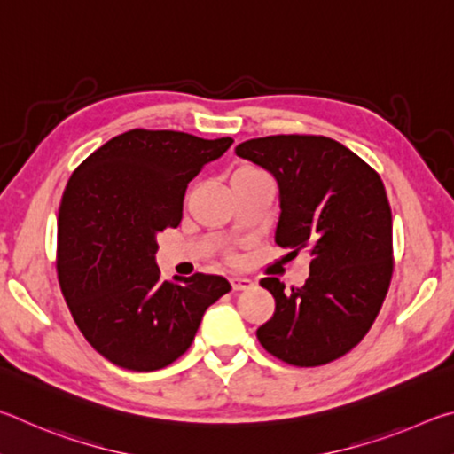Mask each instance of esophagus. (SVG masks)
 <instances>
[{
  "mask_svg": "<svg viewBox=\"0 0 454 454\" xmlns=\"http://www.w3.org/2000/svg\"><path fill=\"white\" fill-rule=\"evenodd\" d=\"M231 287L233 291H247L253 287V281L247 279V277H231Z\"/></svg>",
  "mask_w": 454,
  "mask_h": 454,
  "instance_id": "34e87169",
  "label": "esophagus"
}]
</instances>
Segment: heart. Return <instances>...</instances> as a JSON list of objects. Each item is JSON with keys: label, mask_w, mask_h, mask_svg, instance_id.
Masks as SVG:
<instances>
[{"label": "heart", "mask_w": 454, "mask_h": 454, "mask_svg": "<svg viewBox=\"0 0 454 454\" xmlns=\"http://www.w3.org/2000/svg\"><path fill=\"white\" fill-rule=\"evenodd\" d=\"M239 173H249V171H239Z\"/></svg>", "instance_id": "1"}]
</instances>
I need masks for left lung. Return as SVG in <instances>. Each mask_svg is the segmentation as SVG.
Returning <instances> with one entry per match:
<instances>
[{"instance_id": "left-lung-1", "label": "left lung", "mask_w": 454, "mask_h": 454, "mask_svg": "<svg viewBox=\"0 0 454 454\" xmlns=\"http://www.w3.org/2000/svg\"><path fill=\"white\" fill-rule=\"evenodd\" d=\"M279 185L275 243L307 249L311 273L287 291L261 279L275 313L257 329L267 353L295 367H319L351 351L377 319L393 275V217L379 173L323 135H269L235 147Z\"/></svg>"}]
</instances>
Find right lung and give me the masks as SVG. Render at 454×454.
I'll list each match as a JSON object with an SVG mask.
<instances>
[{
	"mask_svg": "<svg viewBox=\"0 0 454 454\" xmlns=\"http://www.w3.org/2000/svg\"><path fill=\"white\" fill-rule=\"evenodd\" d=\"M231 137L131 129L77 167L58 215V277L95 351L129 371L163 369L187 351L207 307L231 291L219 275L163 281L157 233L177 227L187 183Z\"/></svg>",
	"mask_w": 454,
	"mask_h": 454,
	"instance_id": "add662e5",
	"label": "right lung"
}]
</instances>
